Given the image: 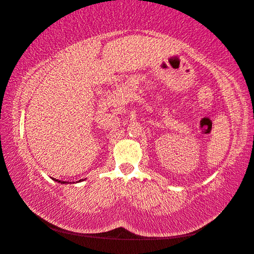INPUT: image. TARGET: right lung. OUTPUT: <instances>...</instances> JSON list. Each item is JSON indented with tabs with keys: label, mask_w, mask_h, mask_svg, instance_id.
<instances>
[{
	"label": "right lung",
	"mask_w": 254,
	"mask_h": 254,
	"mask_svg": "<svg viewBox=\"0 0 254 254\" xmlns=\"http://www.w3.org/2000/svg\"><path fill=\"white\" fill-rule=\"evenodd\" d=\"M53 180H55L56 182H58V183H61V184H65L66 183V182H62V181H58V180H56V179H53ZM80 182V181H79Z\"/></svg>",
	"instance_id": "add662e5"
}]
</instances>
